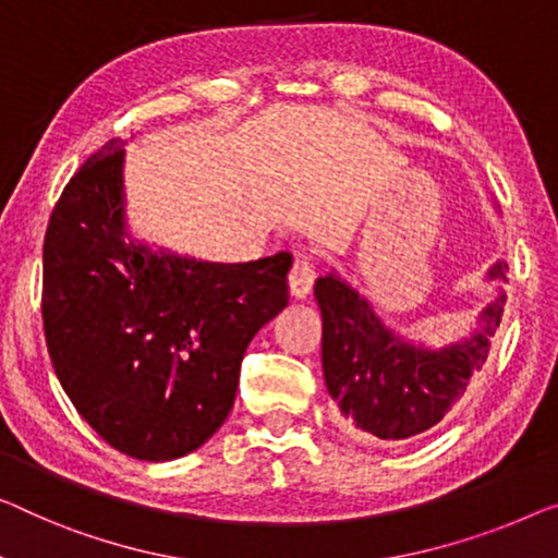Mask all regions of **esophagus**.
Here are the masks:
<instances>
[{
	"label": "esophagus",
	"mask_w": 558,
	"mask_h": 558,
	"mask_svg": "<svg viewBox=\"0 0 558 558\" xmlns=\"http://www.w3.org/2000/svg\"><path fill=\"white\" fill-rule=\"evenodd\" d=\"M313 280H315V265L311 257H295L293 268H290L288 276V286H290V295L293 298H307L313 290Z\"/></svg>",
	"instance_id": "obj_1"
}]
</instances>
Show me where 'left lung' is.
Listing matches in <instances>:
<instances>
[{
	"label": "left lung",
	"instance_id": "left-lung-1",
	"mask_svg": "<svg viewBox=\"0 0 558 558\" xmlns=\"http://www.w3.org/2000/svg\"><path fill=\"white\" fill-rule=\"evenodd\" d=\"M506 270L509 265L496 263L488 280H504ZM315 301L323 315V376L340 418L355 436L401 440L434 428L461 401L486 363L506 295L481 315L484 328L440 351L393 336L365 298L336 276L318 278Z\"/></svg>",
	"mask_w": 558,
	"mask_h": 558
}]
</instances>
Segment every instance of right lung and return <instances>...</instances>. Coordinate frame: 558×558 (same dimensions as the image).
Listing matches in <instances>:
<instances>
[{
	"instance_id": "obj_1",
	"label": "right lung",
	"mask_w": 558,
	"mask_h": 558,
	"mask_svg": "<svg viewBox=\"0 0 558 558\" xmlns=\"http://www.w3.org/2000/svg\"><path fill=\"white\" fill-rule=\"evenodd\" d=\"M122 145L99 147L57 199L41 320L57 378L99 438L172 461L226 423L247 343L288 305L293 257L226 265L124 243Z\"/></svg>"
}]
</instances>
